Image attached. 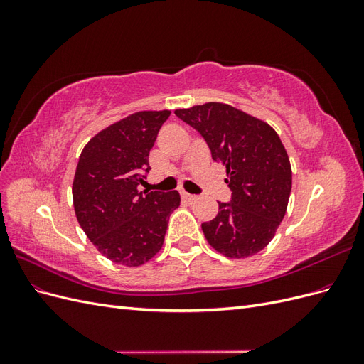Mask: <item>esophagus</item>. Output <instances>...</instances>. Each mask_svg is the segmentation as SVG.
<instances>
[{
	"label": "esophagus",
	"instance_id": "1",
	"mask_svg": "<svg viewBox=\"0 0 364 364\" xmlns=\"http://www.w3.org/2000/svg\"><path fill=\"white\" fill-rule=\"evenodd\" d=\"M181 197L185 202H194L196 200V196L186 193V191H181Z\"/></svg>",
	"mask_w": 364,
	"mask_h": 364
}]
</instances>
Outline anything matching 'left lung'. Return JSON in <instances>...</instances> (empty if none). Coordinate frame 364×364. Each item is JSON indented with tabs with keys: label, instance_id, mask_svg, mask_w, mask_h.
Returning a JSON list of instances; mask_svg holds the SVG:
<instances>
[{
	"label": "left lung",
	"instance_id": "left-lung-1",
	"mask_svg": "<svg viewBox=\"0 0 364 364\" xmlns=\"http://www.w3.org/2000/svg\"><path fill=\"white\" fill-rule=\"evenodd\" d=\"M206 141L213 159L226 167L230 202L202 223L217 252L247 258L266 247L287 211L291 167L282 142L267 123L223 103L174 111Z\"/></svg>",
	"mask_w": 364,
	"mask_h": 364
}]
</instances>
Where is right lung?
<instances>
[{"mask_svg": "<svg viewBox=\"0 0 364 364\" xmlns=\"http://www.w3.org/2000/svg\"><path fill=\"white\" fill-rule=\"evenodd\" d=\"M170 111H142L106 127L87 142L73 182L75 217L98 252L136 267L161 250L178 191H138L149 153Z\"/></svg>", "mask_w": 364, "mask_h": 364, "instance_id": "1", "label": "right lung"}]
</instances>
